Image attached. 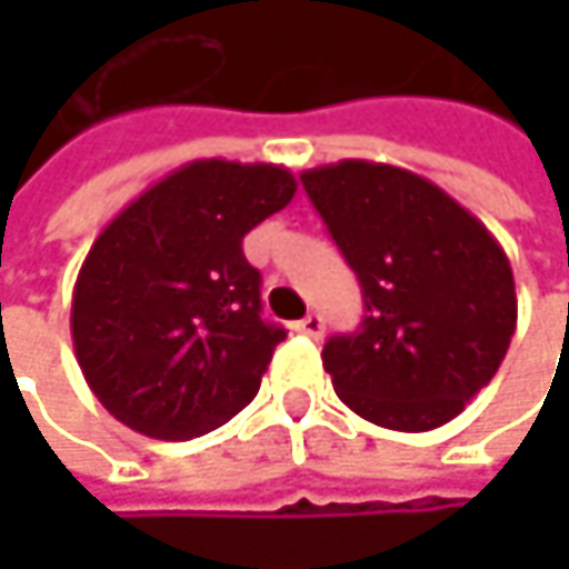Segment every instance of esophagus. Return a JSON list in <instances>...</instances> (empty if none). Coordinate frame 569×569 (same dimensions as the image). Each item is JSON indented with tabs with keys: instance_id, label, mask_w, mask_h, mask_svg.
Segmentation results:
<instances>
[{
	"instance_id": "34e87169",
	"label": "esophagus",
	"mask_w": 569,
	"mask_h": 569,
	"mask_svg": "<svg viewBox=\"0 0 569 569\" xmlns=\"http://www.w3.org/2000/svg\"><path fill=\"white\" fill-rule=\"evenodd\" d=\"M296 332H299V336H309V339H319V336L326 332V322H322L319 312H309V316H302V319L296 322Z\"/></svg>"
}]
</instances>
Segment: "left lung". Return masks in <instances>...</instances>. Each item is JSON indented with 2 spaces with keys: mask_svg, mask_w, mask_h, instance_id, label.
<instances>
[{
  "mask_svg": "<svg viewBox=\"0 0 569 569\" xmlns=\"http://www.w3.org/2000/svg\"><path fill=\"white\" fill-rule=\"evenodd\" d=\"M299 180L366 299L359 332L322 349L336 396L392 431L448 425L495 379L517 329L505 247L438 183L396 164L349 158Z\"/></svg>",
  "mask_w": 569,
  "mask_h": 569,
  "instance_id": "left-lung-1",
  "label": "left lung"
}]
</instances>
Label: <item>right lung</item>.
<instances>
[{
  "label": "right lung",
  "mask_w": 569,
  "mask_h": 569,
  "mask_svg": "<svg viewBox=\"0 0 569 569\" xmlns=\"http://www.w3.org/2000/svg\"><path fill=\"white\" fill-rule=\"evenodd\" d=\"M292 193L280 164L190 161L98 233L71 292V342L88 389L121 425L187 441L260 392L286 332L260 319L243 237Z\"/></svg>",
  "instance_id": "right-lung-1"
}]
</instances>
